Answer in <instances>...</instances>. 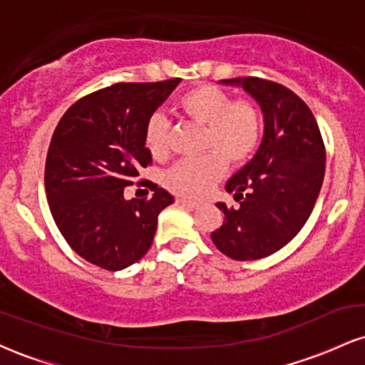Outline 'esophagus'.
I'll list each match as a JSON object with an SVG mask.
<instances>
[{
	"instance_id": "esophagus-1",
	"label": "esophagus",
	"mask_w": 365,
	"mask_h": 365,
	"mask_svg": "<svg viewBox=\"0 0 365 365\" xmlns=\"http://www.w3.org/2000/svg\"><path fill=\"white\" fill-rule=\"evenodd\" d=\"M177 202H178V204H182V206H185V207H190V209H197V207H199V202H195V200H188V199H178Z\"/></svg>"
}]
</instances>
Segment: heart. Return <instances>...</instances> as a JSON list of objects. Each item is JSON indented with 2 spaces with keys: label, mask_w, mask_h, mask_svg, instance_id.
I'll return each instance as SVG.
<instances>
[{
  "label": "heart",
  "mask_w": 365,
  "mask_h": 365,
  "mask_svg": "<svg viewBox=\"0 0 365 365\" xmlns=\"http://www.w3.org/2000/svg\"><path fill=\"white\" fill-rule=\"evenodd\" d=\"M183 118L204 127L200 158L175 163L165 173V185L173 194L199 199L223 177L226 163L242 166L254 156L262 135L261 113L250 101H232L228 92L215 86H197L178 99ZM171 123L163 113H153L144 130L145 148L154 158L170 153Z\"/></svg>",
  "instance_id": "obj_1"
}]
</instances>
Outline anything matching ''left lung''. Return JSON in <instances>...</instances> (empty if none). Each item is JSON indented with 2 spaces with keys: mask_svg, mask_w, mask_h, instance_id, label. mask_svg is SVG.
<instances>
[{
  "mask_svg": "<svg viewBox=\"0 0 365 365\" xmlns=\"http://www.w3.org/2000/svg\"><path fill=\"white\" fill-rule=\"evenodd\" d=\"M257 101L264 137L255 156L226 182L237 209L216 206L225 221L211 233L217 249L235 261L274 254L311 216L324 178L326 150L312 111L295 92L259 77L221 81Z\"/></svg>",
  "mask_w": 365,
  "mask_h": 365,
  "instance_id": "left-lung-1",
  "label": "left lung"
}]
</instances>
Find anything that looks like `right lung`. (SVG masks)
<instances>
[{"label": "right lung", "instance_id": "1", "mask_svg": "<svg viewBox=\"0 0 365 365\" xmlns=\"http://www.w3.org/2000/svg\"><path fill=\"white\" fill-rule=\"evenodd\" d=\"M182 78L120 82L66 110L53 133L44 171L58 230L81 257L108 271L132 266L153 245L158 216L173 195L156 183L148 200H127L125 187L153 163L144 130Z\"/></svg>", "mask_w": 365, "mask_h": 365}]
</instances>
